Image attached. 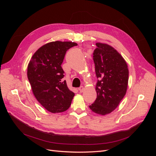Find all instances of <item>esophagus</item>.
Masks as SVG:
<instances>
[{
  "mask_svg": "<svg viewBox=\"0 0 156 156\" xmlns=\"http://www.w3.org/2000/svg\"><path fill=\"white\" fill-rule=\"evenodd\" d=\"M84 87H83V86L80 87L79 88V90L80 92H83L84 91Z\"/></svg>",
  "mask_w": 156,
  "mask_h": 156,
  "instance_id": "obj_1",
  "label": "esophagus"
}]
</instances>
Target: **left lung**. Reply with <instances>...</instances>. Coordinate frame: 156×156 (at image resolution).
Listing matches in <instances>:
<instances>
[{
  "instance_id": "1",
  "label": "left lung",
  "mask_w": 156,
  "mask_h": 156,
  "mask_svg": "<svg viewBox=\"0 0 156 156\" xmlns=\"http://www.w3.org/2000/svg\"><path fill=\"white\" fill-rule=\"evenodd\" d=\"M96 45L93 60L98 79L97 98L89 107L98 115H105L114 111L126 95L129 70L126 60L115 48L106 44Z\"/></svg>"
}]
</instances>
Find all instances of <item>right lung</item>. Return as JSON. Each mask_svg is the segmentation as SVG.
Segmentation results:
<instances>
[{
	"label": "right lung",
	"mask_w": 156,
	"mask_h": 156,
	"mask_svg": "<svg viewBox=\"0 0 156 156\" xmlns=\"http://www.w3.org/2000/svg\"><path fill=\"white\" fill-rule=\"evenodd\" d=\"M77 44L72 41H52L33 55L27 68V77L33 94L46 110L61 112L69 107L75 94L63 81L61 66L66 51Z\"/></svg>",
	"instance_id": "add662e5"
}]
</instances>
